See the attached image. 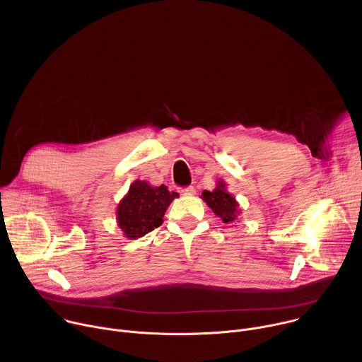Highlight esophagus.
Instances as JSON below:
<instances>
[{
  "label": "esophagus",
  "instance_id": "34e87169",
  "mask_svg": "<svg viewBox=\"0 0 362 362\" xmlns=\"http://www.w3.org/2000/svg\"><path fill=\"white\" fill-rule=\"evenodd\" d=\"M180 193H182V194H185V196H192V194H194V193H196V190H194V187H193V186H189V187L182 189V190H180Z\"/></svg>",
  "mask_w": 362,
  "mask_h": 362
}]
</instances>
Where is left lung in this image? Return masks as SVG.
<instances>
[{
  "mask_svg": "<svg viewBox=\"0 0 362 362\" xmlns=\"http://www.w3.org/2000/svg\"><path fill=\"white\" fill-rule=\"evenodd\" d=\"M202 199L214 211V214L223 221V223H232L236 219L238 214H240L239 203L226 190V185L222 180L218 182L216 187L212 192L203 190Z\"/></svg>",
  "mask_w": 362,
  "mask_h": 362,
  "instance_id": "left-lung-1",
  "label": "left lung"
}]
</instances>
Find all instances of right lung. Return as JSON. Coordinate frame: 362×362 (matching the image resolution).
<instances>
[{"label":"right lung","mask_w":362,"mask_h":362,"mask_svg":"<svg viewBox=\"0 0 362 362\" xmlns=\"http://www.w3.org/2000/svg\"><path fill=\"white\" fill-rule=\"evenodd\" d=\"M177 196L165 185L153 187L144 180H136L117 206L119 228L129 239L144 236L163 223L166 209Z\"/></svg>","instance_id":"add662e5"}]
</instances>
